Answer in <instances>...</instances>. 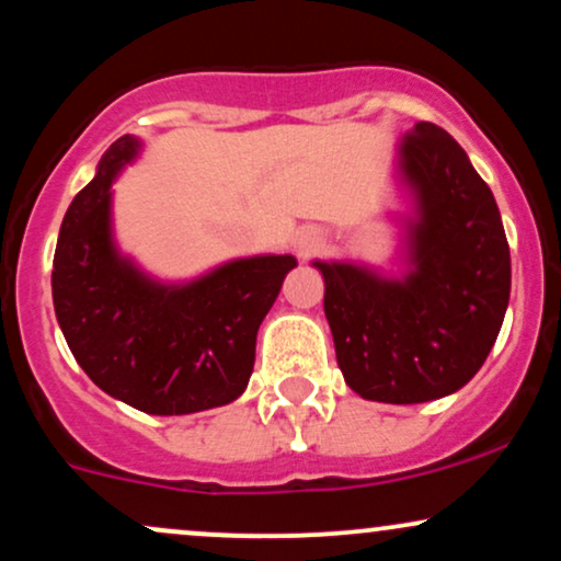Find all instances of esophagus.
Returning a JSON list of instances; mask_svg holds the SVG:
<instances>
[{
    "label": "esophagus",
    "instance_id": "obj_1",
    "mask_svg": "<svg viewBox=\"0 0 561 561\" xmlns=\"http://www.w3.org/2000/svg\"><path fill=\"white\" fill-rule=\"evenodd\" d=\"M319 242H321V237H319L317 229H311V227L298 229V231H295V237H293L295 255H298V259H306V255H311L313 250L319 248Z\"/></svg>",
    "mask_w": 561,
    "mask_h": 561
}]
</instances>
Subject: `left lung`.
Returning <instances> with one entry per match:
<instances>
[{
	"instance_id": "left-lung-1",
	"label": "left lung",
	"mask_w": 561,
	"mask_h": 561,
	"mask_svg": "<svg viewBox=\"0 0 561 561\" xmlns=\"http://www.w3.org/2000/svg\"><path fill=\"white\" fill-rule=\"evenodd\" d=\"M411 195L401 276L313 261L347 388L366 401L424 403L480 371L499 337L512 261L491 186L459 141L420 121L398 145Z\"/></svg>"
}]
</instances>
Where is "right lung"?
<instances>
[{
	"label": "right lung",
	"instance_id": "1",
	"mask_svg": "<svg viewBox=\"0 0 561 561\" xmlns=\"http://www.w3.org/2000/svg\"><path fill=\"white\" fill-rule=\"evenodd\" d=\"M141 139H115L70 203L57 237L53 300L73 358L107 396L145 414L179 416L242 396L255 334L293 255L234 259L190 282H160L113 234V182Z\"/></svg>",
	"mask_w": 561,
	"mask_h": 561
}]
</instances>
